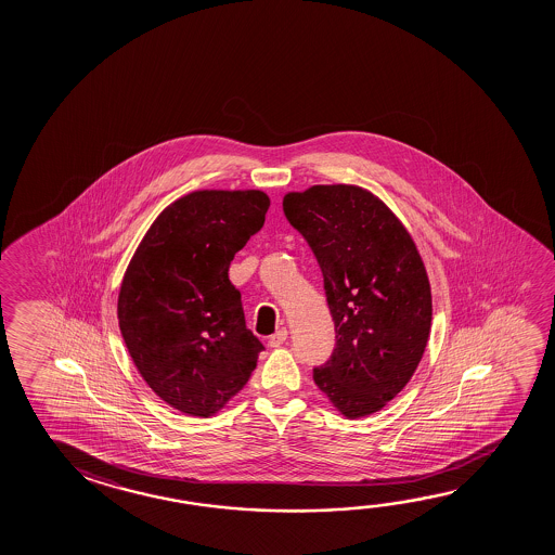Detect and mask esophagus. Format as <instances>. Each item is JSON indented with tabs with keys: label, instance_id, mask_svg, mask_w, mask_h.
<instances>
[{
	"label": "esophagus",
	"instance_id": "esophagus-1",
	"mask_svg": "<svg viewBox=\"0 0 555 555\" xmlns=\"http://www.w3.org/2000/svg\"><path fill=\"white\" fill-rule=\"evenodd\" d=\"M288 340V331L286 328H281V331H276L273 336H269V346H282L284 343Z\"/></svg>",
	"mask_w": 555,
	"mask_h": 555
}]
</instances>
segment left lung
I'll use <instances>...</instances> for the list:
<instances>
[{
    "mask_svg": "<svg viewBox=\"0 0 555 555\" xmlns=\"http://www.w3.org/2000/svg\"><path fill=\"white\" fill-rule=\"evenodd\" d=\"M282 209L318 259L336 345L313 382L346 418L395 399L416 372L431 327L426 267L406 228L356 185L288 193Z\"/></svg>",
    "mask_w": 555,
    "mask_h": 555,
    "instance_id": "8db88e82",
    "label": "left lung"
}]
</instances>
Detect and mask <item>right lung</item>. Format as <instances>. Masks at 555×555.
Wrapping results in <instances>:
<instances>
[{
	"instance_id": "add662e5",
	"label": "right lung",
	"mask_w": 555,
	"mask_h": 555,
	"mask_svg": "<svg viewBox=\"0 0 555 555\" xmlns=\"http://www.w3.org/2000/svg\"><path fill=\"white\" fill-rule=\"evenodd\" d=\"M269 205L263 191H193L158 215L121 282L119 331L137 370L191 416L242 391L263 350L228 269Z\"/></svg>"
}]
</instances>
